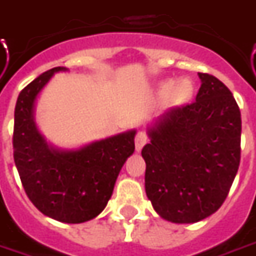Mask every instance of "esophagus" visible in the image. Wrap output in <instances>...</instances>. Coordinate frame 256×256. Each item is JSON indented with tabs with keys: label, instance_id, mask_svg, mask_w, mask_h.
Wrapping results in <instances>:
<instances>
[{
	"label": "esophagus",
	"instance_id": "esophagus-1",
	"mask_svg": "<svg viewBox=\"0 0 256 256\" xmlns=\"http://www.w3.org/2000/svg\"><path fill=\"white\" fill-rule=\"evenodd\" d=\"M147 140H148L147 134H146L144 132H138V133H137V136H136V138H134L136 150L142 151V148L144 147V144L147 142Z\"/></svg>",
	"mask_w": 256,
	"mask_h": 256
}]
</instances>
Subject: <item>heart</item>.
<instances>
[{
    "mask_svg": "<svg viewBox=\"0 0 256 256\" xmlns=\"http://www.w3.org/2000/svg\"><path fill=\"white\" fill-rule=\"evenodd\" d=\"M160 94L168 95V99L172 104L179 105V104L186 102L188 99L192 96L194 85H192V81L188 78H180L178 81L168 80V81H164L160 85Z\"/></svg>",
    "mask_w": 256,
    "mask_h": 256,
    "instance_id": "1",
    "label": "heart"
}]
</instances>
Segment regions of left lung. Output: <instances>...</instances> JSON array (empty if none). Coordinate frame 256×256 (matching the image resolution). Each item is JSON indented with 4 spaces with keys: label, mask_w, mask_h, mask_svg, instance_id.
Instances as JSON below:
<instances>
[{
    "label": "left lung",
    "mask_w": 256,
    "mask_h": 256,
    "mask_svg": "<svg viewBox=\"0 0 256 256\" xmlns=\"http://www.w3.org/2000/svg\"><path fill=\"white\" fill-rule=\"evenodd\" d=\"M196 100L168 109L142 147L146 194L162 218L196 223L217 212L241 160V112L231 91L199 72Z\"/></svg>",
    "instance_id": "obj_1"
}]
</instances>
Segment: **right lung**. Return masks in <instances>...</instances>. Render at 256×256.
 <instances>
[{"label":"right lung","mask_w":256,"mask_h":256,"mask_svg":"<svg viewBox=\"0 0 256 256\" xmlns=\"http://www.w3.org/2000/svg\"><path fill=\"white\" fill-rule=\"evenodd\" d=\"M54 67L20 91L15 106L14 160L28 198L44 216L62 223L92 220L105 208L122 166L134 151L136 130L91 142L80 150L48 146L34 124V100Z\"/></svg>","instance_id":"obj_1"}]
</instances>
